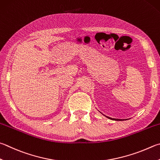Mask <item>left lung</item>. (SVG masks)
<instances>
[{"label":"left lung","mask_w":160,"mask_h":160,"mask_svg":"<svg viewBox=\"0 0 160 160\" xmlns=\"http://www.w3.org/2000/svg\"><path fill=\"white\" fill-rule=\"evenodd\" d=\"M108 118V117H107ZM109 119H111V120H117V121H122V120H121V119H115V118H108Z\"/></svg>","instance_id":"left-lung-1"}]
</instances>
